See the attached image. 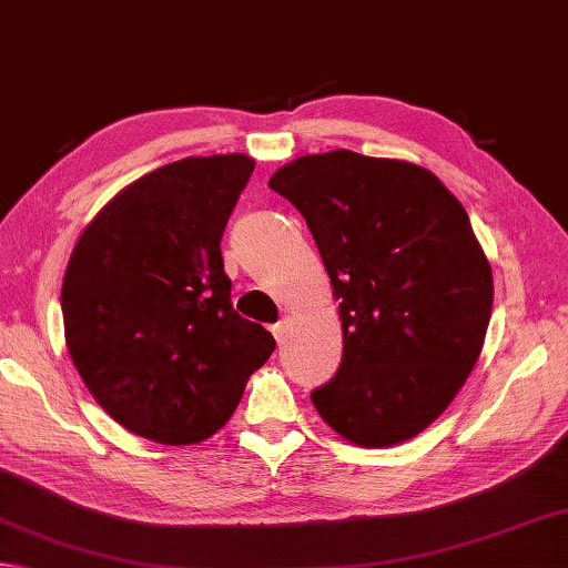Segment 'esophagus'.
<instances>
[{
	"mask_svg": "<svg viewBox=\"0 0 568 568\" xmlns=\"http://www.w3.org/2000/svg\"><path fill=\"white\" fill-rule=\"evenodd\" d=\"M272 331H274V338H276V344L282 346L284 341H286V336H288V318H282L280 324H276Z\"/></svg>",
	"mask_w": 568,
	"mask_h": 568,
	"instance_id": "1",
	"label": "esophagus"
}]
</instances>
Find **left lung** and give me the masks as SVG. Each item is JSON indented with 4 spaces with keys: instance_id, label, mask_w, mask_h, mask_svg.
Here are the masks:
<instances>
[{
    "instance_id": "left-lung-1",
    "label": "left lung",
    "mask_w": 568,
    "mask_h": 568,
    "mask_svg": "<svg viewBox=\"0 0 568 568\" xmlns=\"http://www.w3.org/2000/svg\"><path fill=\"white\" fill-rule=\"evenodd\" d=\"M270 187L302 212L338 298L344 358L312 393L361 447L410 440L475 368L491 270L459 200L405 160L331 151L296 158Z\"/></svg>"
}]
</instances>
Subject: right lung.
Masks as SVG:
<instances>
[{
  "label": "right lung",
  "mask_w": 568,
  "mask_h": 568,
  "mask_svg": "<svg viewBox=\"0 0 568 568\" xmlns=\"http://www.w3.org/2000/svg\"><path fill=\"white\" fill-rule=\"evenodd\" d=\"M250 155L183 158L105 205L71 252L61 314L73 366L125 430L163 445L207 440L276 348L232 308L222 232Z\"/></svg>",
  "instance_id": "add662e5"
}]
</instances>
